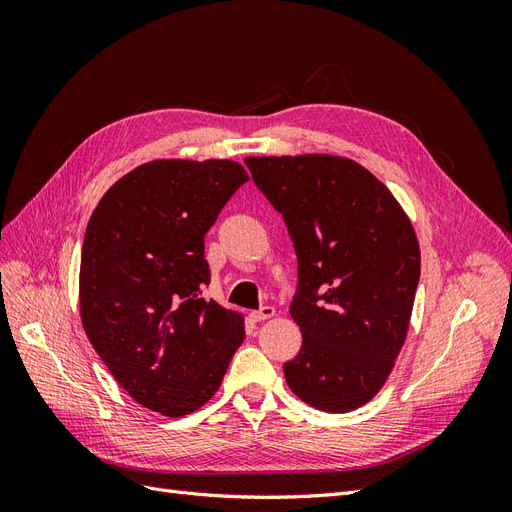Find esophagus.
Masks as SVG:
<instances>
[{
	"mask_svg": "<svg viewBox=\"0 0 512 512\" xmlns=\"http://www.w3.org/2000/svg\"><path fill=\"white\" fill-rule=\"evenodd\" d=\"M273 316H275V309H273L271 305H262L260 309H256V312H252V314H250V318H252L254 322L269 320V318H273Z\"/></svg>",
	"mask_w": 512,
	"mask_h": 512,
	"instance_id": "34e87169",
	"label": "esophagus"
}]
</instances>
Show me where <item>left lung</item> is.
<instances>
[{
    "instance_id": "1",
    "label": "left lung",
    "mask_w": 512,
    "mask_h": 512,
    "mask_svg": "<svg viewBox=\"0 0 512 512\" xmlns=\"http://www.w3.org/2000/svg\"><path fill=\"white\" fill-rule=\"evenodd\" d=\"M256 188L282 213L299 262L290 316L303 344L284 376L324 412L365 406L406 342L421 250L395 196L337 156L245 158Z\"/></svg>"
}]
</instances>
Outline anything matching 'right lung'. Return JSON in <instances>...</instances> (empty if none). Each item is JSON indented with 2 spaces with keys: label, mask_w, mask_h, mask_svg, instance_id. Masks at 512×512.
Listing matches in <instances>:
<instances>
[{
  "label": "right lung",
  "mask_w": 512,
  "mask_h": 512,
  "mask_svg": "<svg viewBox=\"0 0 512 512\" xmlns=\"http://www.w3.org/2000/svg\"><path fill=\"white\" fill-rule=\"evenodd\" d=\"M250 179L232 160L134 168L91 213L81 254V320L91 346L138 404L198 410L220 389L245 329L203 297L205 235Z\"/></svg>",
  "instance_id": "obj_1"
}]
</instances>
